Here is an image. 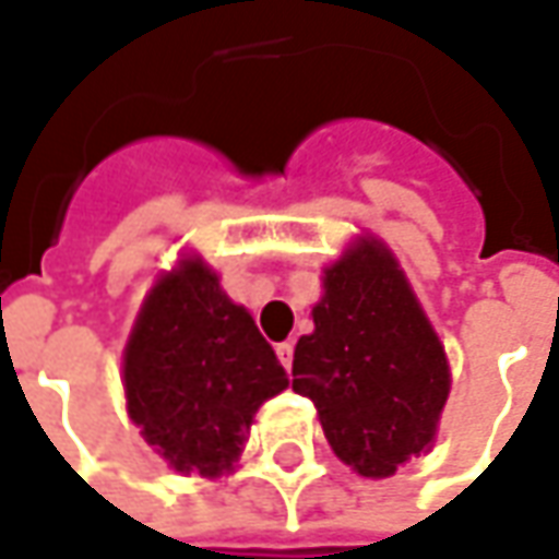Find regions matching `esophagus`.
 Segmentation results:
<instances>
[{
    "mask_svg": "<svg viewBox=\"0 0 559 559\" xmlns=\"http://www.w3.org/2000/svg\"><path fill=\"white\" fill-rule=\"evenodd\" d=\"M292 352H295V345H292V342H280V345H276V357H280V364H283L286 370L292 367Z\"/></svg>",
    "mask_w": 559,
    "mask_h": 559,
    "instance_id": "obj_1",
    "label": "esophagus"
}]
</instances>
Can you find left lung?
<instances>
[{
    "instance_id": "left-lung-1",
    "label": "left lung",
    "mask_w": 559,
    "mask_h": 559,
    "mask_svg": "<svg viewBox=\"0 0 559 559\" xmlns=\"http://www.w3.org/2000/svg\"><path fill=\"white\" fill-rule=\"evenodd\" d=\"M323 273L292 389L313 401L338 461L385 479L436 441L451 392L444 345L382 242L360 239Z\"/></svg>"
}]
</instances>
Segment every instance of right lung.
<instances>
[{"mask_svg":"<svg viewBox=\"0 0 559 559\" xmlns=\"http://www.w3.org/2000/svg\"><path fill=\"white\" fill-rule=\"evenodd\" d=\"M286 370L202 258L158 276L123 348L127 414L170 469L224 476Z\"/></svg>","mask_w":559,"mask_h":559,"instance_id":"1","label":"right lung"}]
</instances>
